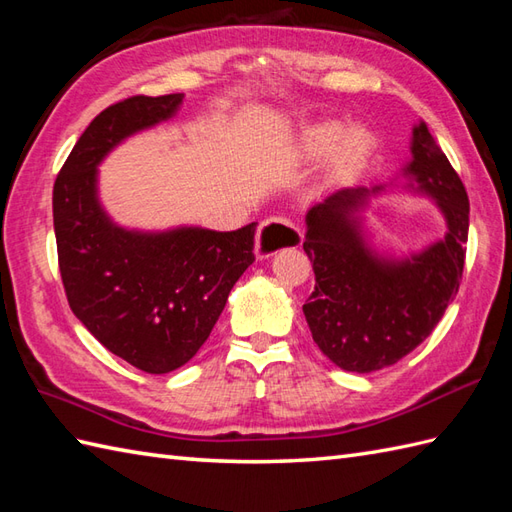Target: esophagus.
<instances>
[{
	"instance_id": "1",
	"label": "esophagus",
	"mask_w": 512,
	"mask_h": 512,
	"mask_svg": "<svg viewBox=\"0 0 512 512\" xmlns=\"http://www.w3.org/2000/svg\"><path fill=\"white\" fill-rule=\"evenodd\" d=\"M303 237L295 226L284 220H268L259 224L257 242H255V255L259 259L275 255L277 250L286 248L290 244H301Z\"/></svg>"
}]
</instances>
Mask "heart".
I'll return each instance as SVG.
<instances>
[{
  "label": "heart",
  "instance_id": "heart-1",
  "mask_svg": "<svg viewBox=\"0 0 512 512\" xmlns=\"http://www.w3.org/2000/svg\"><path fill=\"white\" fill-rule=\"evenodd\" d=\"M374 149V136L363 125L345 129L343 121L325 118L310 123L299 134V154L306 160H321L332 154V167L343 173L356 169Z\"/></svg>",
  "mask_w": 512,
  "mask_h": 512
}]
</instances>
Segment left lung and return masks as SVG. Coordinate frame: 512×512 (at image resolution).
<instances>
[{"label":"left lung","instance_id":"left-lung-1","mask_svg":"<svg viewBox=\"0 0 512 512\" xmlns=\"http://www.w3.org/2000/svg\"><path fill=\"white\" fill-rule=\"evenodd\" d=\"M407 189L429 195L447 235L409 257H385L367 244L361 211L376 187H343L306 215V250L314 292L303 306L319 350L345 372L369 374L398 363L427 339L458 295L469 198L449 158L422 121L413 127Z\"/></svg>","mask_w":512,"mask_h":512}]
</instances>
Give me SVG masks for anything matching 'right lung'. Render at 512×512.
<instances>
[{
  "mask_svg": "<svg viewBox=\"0 0 512 512\" xmlns=\"http://www.w3.org/2000/svg\"><path fill=\"white\" fill-rule=\"evenodd\" d=\"M184 94L132 96L76 140L52 191L59 270L72 312L112 354L147 374L189 363L228 292L255 262L257 222L237 231L178 226L127 231L99 200V167L125 138L178 112Z\"/></svg>",
  "mask_w": 512,
  "mask_h": 512,
  "instance_id": "1",
  "label": "right lung"
}]
</instances>
